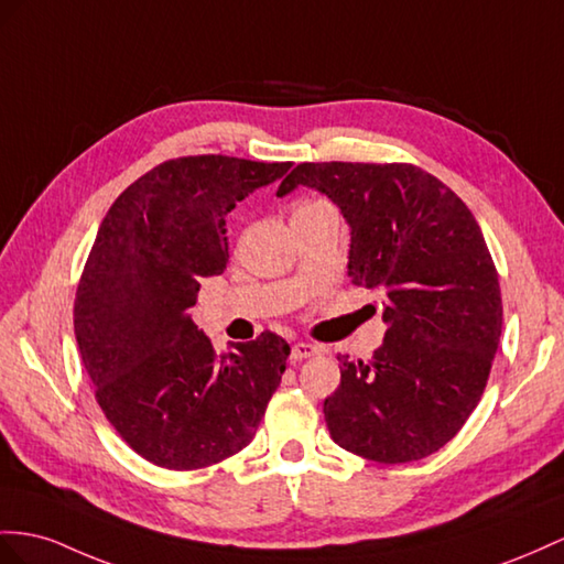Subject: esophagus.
Returning a JSON list of instances; mask_svg holds the SVG:
<instances>
[{
  "label": "esophagus",
  "instance_id": "34e87169",
  "mask_svg": "<svg viewBox=\"0 0 564 564\" xmlns=\"http://www.w3.org/2000/svg\"><path fill=\"white\" fill-rule=\"evenodd\" d=\"M319 352H322L319 345H312V343H295V345H293V350H291V359H293V362H302V359L314 357V355H319Z\"/></svg>",
  "mask_w": 564,
  "mask_h": 564
}]
</instances>
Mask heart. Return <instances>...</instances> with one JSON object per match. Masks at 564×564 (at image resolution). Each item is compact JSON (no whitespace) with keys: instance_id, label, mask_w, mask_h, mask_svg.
<instances>
[{"instance_id":"1","label":"heart","mask_w":564,"mask_h":564,"mask_svg":"<svg viewBox=\"0 0 564 564\" xmlns=\"http://www.w3.org/2000/svg\"><path fill=\"white\" fill-rule=\"evenodd\" d=\"M322 205H326V202H322V199H300V202H295V207H293V219H297V216L307 214V212L322 207Z\"/></svg>"}]
</instances>
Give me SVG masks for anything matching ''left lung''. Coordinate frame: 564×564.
<instances>
[{
  "instance_id": "obj_1",
  "label": "left lung",
  "mask_w": 564,
  "mask_h": 564,
  "mask_svg": "<svg viewBox=\"0 0 564 564\" xmlns=\"http://www.w3.org/2000/svg\"><path fill=\"white\" fill-rule=\"evenodd\" d=\"M307 185L350 226L348 276L383 297L386 336L369 362L338 355L324 400L345 451L383 465L422 459L479 405L500 343L498 271L474 214L412 164H297L276 195Z\"/></svg>"
}]
</instances>
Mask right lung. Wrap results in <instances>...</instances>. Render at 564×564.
Masks as SVG:
<instances>
[{"mask_svg":"<svg viewBox=\"0 0 564 564\" xmlns=\"http://www.w3.org/2000/svg\"><path fill=\"white\" fill-rule=\"evenodd\" d=\"M291 162L199 154L154 166L109 207L85 262L74 328L109 424L164 469H202L254 438L291 345L264 330L216 355L193 324L199 279L228 262L226 214Z\"/></svg>","mask_w":564,"mask_h":564,"instance_id":"1","label":"right lung"}]
</instances>
